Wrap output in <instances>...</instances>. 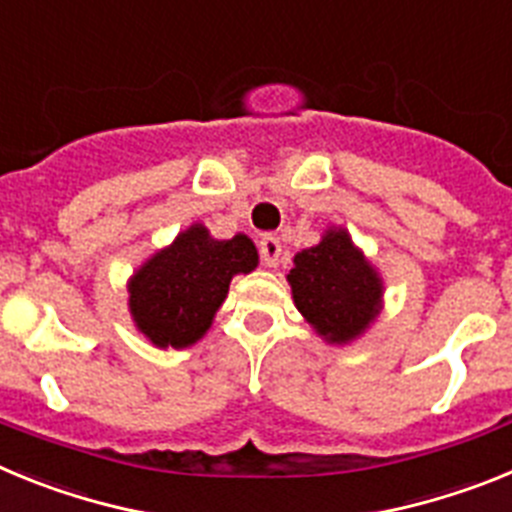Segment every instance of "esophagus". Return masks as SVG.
<instances>
[{
	"mask_svg": "<svg viewBox=\"0 0 512 512\" xmlns=\"http://www.w3.org/2000/svg\"><path fill=\"white\" fill-rule=\"evenodd\" d=\"M259 251H261V261H264L269 269H277L279 259H282V243H279V238H274V235H264V238L259 241Z\"/></svg>",
	"mask_w": 512,
	"mask_h": 512,
	"instance_id": "obj_1",
	"label": "esophagus"
}]
</instances>
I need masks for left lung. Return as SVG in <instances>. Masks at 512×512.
<instances>
[{
	"mask_svg": "<svg viewBox=\"0 0 512 512\" xmlns=\"http://www.w3.org/2000/svg\"><path fill=\"white\" fill-rule=\"evenodd\" d=\"M287 282L305 323L330 346H348L384 310V279L341 225L325 228L320 243L295 253Z\"/></svg>",
	"mask_w": 512,
	"mask_h": 512,
	"instance_id": "8db88e82",
	"label": "left lung"
}]
</instances>
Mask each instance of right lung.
<instances>
[{
    "label": "right lung",
    "mask_w": 512,
    "mask_h": 512,
    "mask_svg": "<svg viewBox=\"0 0 512 512\" xmlns=\"http://www.w3.org/2000/svg\"><path fill=\"white\" fill-rule=\"evenodd\" d=\"M259 251L248 235L212 238L192 223L169 246L151 253L128 279L135 330L156 348H189L205 338L235 274H251Z\"/></svg>",
    "instance_id": "1"
}]
</instances>
